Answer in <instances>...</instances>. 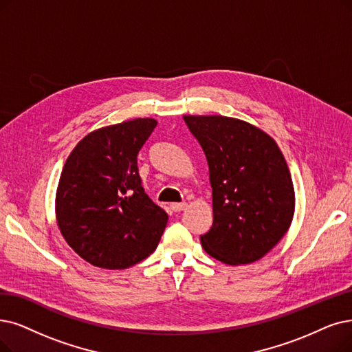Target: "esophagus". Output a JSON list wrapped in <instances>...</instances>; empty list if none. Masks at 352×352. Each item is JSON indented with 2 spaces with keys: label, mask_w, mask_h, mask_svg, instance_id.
Returning <instances> with one entry per match:
<instances>
[{
  "label": "esophagus",
  "mask_w": 352,
  "mask_h": 352,
  "mask_svg": "<svg viewBox=\"0 0 352 352\" xmlns=\"http://www.w3.org/2000/svg\"><path fill=\"white\" fill-rule=\"evenodd\" d=\"M186 206H188V205H186L185 202H184V204H172V205H170L173 212H180V210H184Z\"/></svg>",
  "instance_id": "1"
}]
</instances>
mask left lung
Instances as JSON below:
<instances>
[{
  "label": "left lung",
  "instance_id": "left-lung-1",
  "mask_svg": "<svg viewBox=\"0 0 352 352\" xmlns=\"http://www.w3.org/2000/svg\"><path fill=\"white\" fill-rule=\"evenodd\" d=\"M208 162L214 222L201 235L204 250L225 264L264 257L287 232L294 189L274 140L245 121L185 116Z\"/></svg>",
  "mask_w": 352,
  "mask_h": 352
}]
</instances>
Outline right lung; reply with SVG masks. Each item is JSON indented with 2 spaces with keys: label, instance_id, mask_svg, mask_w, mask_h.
I'll return each instance as SVG.
<instances>
[{
  "label": "right lung",
  "instance_id": "right-lung-1",
  "mask_svg": "<svg viewBox=\"0 0 352 352\" xmlns=\"http://www.w3.org/2000/svg\"><path fill=\"white\" fill-rule=\"evenodd\" d=\"M135 118L89 133L63 166L56 219L76 254L101 269H127L156 250L167 214L142 186L137 154L156 129Z\"/></svg>",
  "mask_w": 352,
  "mask_h": 352
}]
</instances>
